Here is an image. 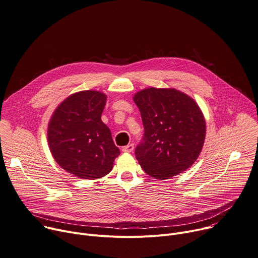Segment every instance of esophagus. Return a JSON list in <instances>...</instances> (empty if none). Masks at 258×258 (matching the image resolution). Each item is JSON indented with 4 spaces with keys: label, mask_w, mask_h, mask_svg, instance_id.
<instances>
[{
    "label": "esophagus",
    "mask_w": 258,
    "mask_h": 258,
    "mask_svg": "<svg viewBox=\"0 0 258 258\" xmlns=\"http://www.w3.org/2000/svg\"><path fill=\"white\" fill-rule=\"evenodd\" d=\"M133 150H134V145H132V144H130V145L126 146V147H123V149H122V151L124 153H131Z\"/></svg>",
    "instance_id": "obj_1"
}]
</instances>
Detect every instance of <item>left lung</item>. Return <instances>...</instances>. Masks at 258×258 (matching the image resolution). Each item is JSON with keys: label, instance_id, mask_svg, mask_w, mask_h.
Wrapping results in <instances>:
<instances>
[{"label": "left lung", "instance_id": "8db88e82", "mask_svg": "<svg viewBox=\"0 0 258 258\" xmlns=\"http://www.w3.org/2000/svg\"><path fill=\"white\" fill-rule=\"evenodd\" d=\"M145 134L135 157L145 172L168 179L189 168L202 151L206 123L196 101L186 94L165 88H148L133 97Z\"/></svg>", "mask_w": 258, "mask_h": 258}]
</instances>
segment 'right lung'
<instances>
[{
  "label": "right lung",
  "instance_id": "right-lung-1",
  "mask_svg": "<svg viewBox=\"0 0 258 258\" xmlns=\"http://www.w3.org/2000/svg\"><path fill=\"white\" fill-rule=\"evenodd\" d=\"M105 101L101 92L75 93L58 105L49 122L48 144L53 158L79 178L103 177L120 155L109 128L101 121Z\"/></svg>",
  "mask_w": 258,
  "mask_h": 258
}]
</instances>
